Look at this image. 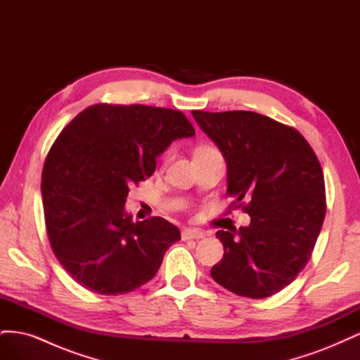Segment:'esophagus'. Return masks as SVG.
<instances>
[{
	"label": "esophagus",
	"mask_w": 360,
	"mask_h": 360,
	"mask_svg": "<svg viewBox=\"0 0 360 360\" xmlns=\"http://www.w3.org/2000/svg\"><path fill=\"white\" fill-rule=\"evenodd\" d=\"M205 233L202 230H198V228H184L181 231V238L183 240H200V238H204Z\"/></svg>",
	"instance_id": "1"
}]
</instances>
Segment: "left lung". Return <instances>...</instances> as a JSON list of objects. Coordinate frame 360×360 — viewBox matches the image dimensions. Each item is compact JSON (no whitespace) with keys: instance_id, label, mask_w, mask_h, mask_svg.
Instances as JSON below:
<instances>
[{"instance_id":"obj_1","label":"left lung","mask_w":360,"mask_h":360,"mask_svg":"<svg viewBox=\"0 0 360 360\" xmlns=\"http://www.w3.org/2000/svg\"><path fill=\"white\" fill-rule=\"evenodd\" d=\"M226 160V195L250 216L238 237L217 231L224 258L212 278L238 296L264 299L307 266L326 214L317 155L291 126L250 111H192ZM248 202L246 203L244 200Z\"/></svg>"}]
</instances>
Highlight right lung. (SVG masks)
I'll use <instances>...</instances> for the list:
<instances>
[{
    "label": "right lung",
    "instance_id": "right-lung-1",
    "mask_svg": "<svg viewBox=\"0 0 360 360\" xmlns=\"http://www.w3.org/2000/svg\"><path fill=\"white\" fill-rule=\"evenodd\" d=\"M193 135L180 111L110 103L61 130L41 171L43 213L53 254L79 285L115 296L156 275L179 228L159 216L134 224L124 202L174 139Z\"/></svg>",
    "mask_w": 360,
    "mask_h": 360
}]
</instances>
